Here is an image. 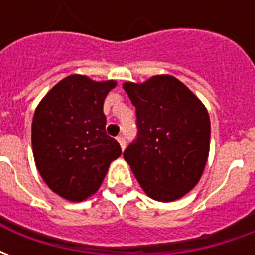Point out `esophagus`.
Returning <instances> with one entry per match:
<instances>
[{
	"label": "esophagus",
	"instance_id": "esophagus-1",
	"mask_svg": "<svg viewBox=\"0 0 255 255\" xmlns=\"http://www.w3.org/2000/svg\"><path fill=\"white\" fill-rule=\"evenodd\" d=\"M117 142L120 143V146H122L123 150L126 149V143H127V142H126V138H124V136H119V138H117Z\"/></svg>",
	"mask_w": 255,
	"mask_h": 255
}]
</instances>
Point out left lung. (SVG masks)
Masks as SVG:
<instances>
[{"label": "left lung", "instance_id": "obj_1", "mask_svg": "<svg viewBox=\"0 0 255 255\" xmlns=\"http://www.w3.org/2000/svg\"><path fill=\"white\" fill-rule=\"evenodd\" d=\"M136 109L138 135L124 150L140 187L155 201L182 198L202 175L209 154L206 108L169 75L123 84Z\"/></svg>", "mask_w": 255, "mask_h": 255}]
</instances>
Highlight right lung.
<instances>
[{
  "mask_svg": "<svg viewBox=\"0 0 255 255\" xmlns=\"http://www.w3.org/2000/svg\"><path fill=\"white\" fill-rule=\"evenodd\" d=\"M116 82L71 75L53 87L32 119V150L38 171L53 191L80 202L100 188L109 164L122 154L106 135L104 100Z\"/></svg>",
  "mask_w": 255,
  "mask_h": 255,
  "instance_id": "1",
  "label": "right lung"
}]
</instances>
